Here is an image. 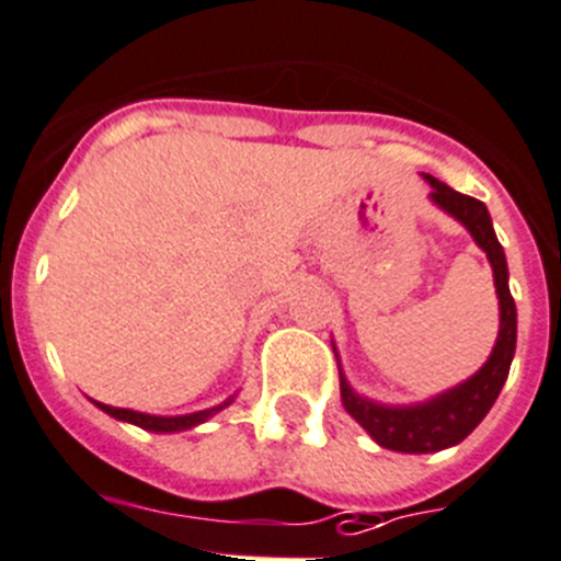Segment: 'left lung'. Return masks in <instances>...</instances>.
<instances>
[{
	"label": "left lung",
	"mask_w": 561,
	"mask_h": 561,
	"mask_svg": "<svg viewBox=\"0 0 561 561\" xmlns=\"http://www.w3.org/2000/svg\"><path fill=\"white\" fill-rule=\"evenodd\" d=\"M426 181L432 184V201L440 209L449 211L451 217H457L471 231L479 248L488 253L490 264H493L495 291H499L501 330L499 341L493 346V355H490L488 364L471 380L440 393L432 402L415 404V408H386V404L360 399L352 391L350 382L344 380V375H341V404H344L346 413L364 426L377 444L391 451H404V455L440 451L446 446L460 444L462 437H468L477 430V424L488 415V410L493 408L501 388H504L512 355H515L517 335L515 300H512L510 286H506L510 272H506L504 250H501L499 239H495L488 209H484L482 201L451 190L444 181L432 179V175H426Z\"/></svg>",
	"instance_id": "1"
}]
</instances>
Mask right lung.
<instances>
[{"label":"right lung","instance_id":"add662e5","mask_svg":"<svg viewBox=\"0 0 561 561\" xmlns=\"http://www.w3.org/2000/svg\"><path fill=\"white\" fill-rule=\"evenodd\" d=\"M95 404H99V408L104 410V413L115 415V419H121V421H129V424L142 426V430H151V432H179V430H190V426L201 424V421H206V419H209V415L220 413L222 408H228V404H231V399H228V402H222L220 408H209V410H201V413H190V415H168V419H164V415L137 413V410L110 408V404H101V402H95Z\"/></svg>","mask_w":561,"mask_h":561}]
</instances>
